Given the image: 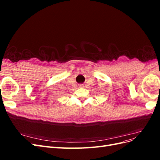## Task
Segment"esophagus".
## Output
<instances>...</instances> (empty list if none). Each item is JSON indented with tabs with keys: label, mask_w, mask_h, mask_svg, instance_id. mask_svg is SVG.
Wrapping results in <instances>:
<instances>
[{
	"label": "esophagus",
	"mask_w": 160,
	"mask_h": 160,
	"mask_svg": "<svg viewBox=\"0 0 160 160\" xmlns=\"http://www.w3.org/2000/svg\"><path fill=\"white\" fill-rule=\"evenodd\" d=\"M79 87H80V88H83V87H84V85H79Z\"/></svg>",
	"instance_id": "esophagus-1"
}]
</instances>
